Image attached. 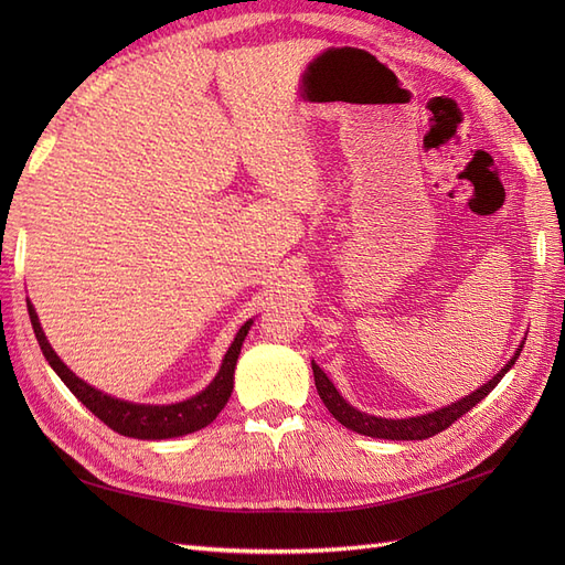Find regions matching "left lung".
<instances>
[{"mask_svg":"<svg viewBox=\"0 0 565 565\" xmlns=\"http://www.w3.org/2000/svg\"><path fill=\"white\" fill-rule=\"evenodd\" d=\"M521 351H523V347H519V351L509 358V363L498 374H494V377L488 384H483L481 388H476L473 393H469V396L459 398L457 403H452L448 407L434 409V413H429V415L407 417V419H386V417H374V415L361 413V409H355L353 405H349L344 398H341V393L328 380V374H324L316 363H311V367H313L318 396L322 398L324 407L330 409L332 417L337 422L344 424L347 429H351L355 434L370 436V438L424 440V438H431V436H436L440 431H446L448 426H452L461 415L469 413L471 407H476V403H481L488 396V393L500 384V380L511 370V365L516 363V358L521 355Z\"/></svg>","mask_w":565,"mask_h":565,"instance_id":"obj_1","label":"left lung"}]
</instances>
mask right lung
Returning <instances> with one entry per match:
<instances>
[{
  "label": "right lung",
  "instance_id": "1",
  "mask_svg": "<svg viewBox=\"0 0 565 565\" xmlns=\"http://www.w3.org/2000/svg\"><path fill=\"white\" fill-rule=\"evenodd\" d=\"M28 313H30L32 330H35V337L40 341V349H42L44 358L49 361V365L54 367L61 382L75 393L77 401L87 405L100 422L110 426L113 431L129 436V438H141V440H162V438L185 436V434H193L198 429H204V426L216 419V415L224 409V405L231 398L237 355H241L243 341L252 328V320H247L243 328L237 330L214 382L202 393H198V396L174 403V405H141V403L113 398V396H108V393L98 391V388L89 386L87 382L75 377V374L67 370V365L56 355V351L51 349V344L42 332L40 318H38L35 309H32L30 301H28Z\"/></svg>",
  "mask_w": 565,
  "mask_h": 565
}]
</instances>
